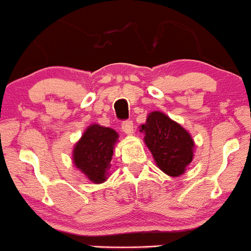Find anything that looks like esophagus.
Segmentation results:
<instances>
[{
	"mask_svg": "<svg viewBox=\"0 0 251 251\" xmlns=\"http://www.w3.org/2000/svg\"><path fill=\"white\" fill-rule=\"evenodd\" d=\"M121 126H122V130L125 131L126 134H133L134 133V126H133V121L130 120H126V121H123L122 123H121Z\"/></svg>",
	"mask_w": 251,
	"mask_h": 251,
	"instance_id": "obj_1",
	"label": "esophagus"
}]
</instances>
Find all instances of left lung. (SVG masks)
Segmentation results:
<instances>
[{
  "instance_id": "obj_1",
  "label": "left lung",
  "mask_w": 251,
  "mask_h": 251,
  "mask_svg": "<svg viewBox=\"0 0 251 251\" xmlns=\"http://www.w3.org/2000/svg\"><path fill=\"white\" fill-rule=\"evenodd\" d=\"M145 142L152 152L158 168L172 177L184 174L193 160L194 141L187 130L163 112L148 115L142 125Z\"/></svg>"
}]
</instances>
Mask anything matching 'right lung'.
<instances>
[{"label":"right lung","instance_id":"1","mask_svg":"<svg viewBox=\"0 0 251 251\" xmlns=\"http://www.w3.org/2000/svg\"><path fill=\"white\" fill-rule=\"evenodd\" d=\"M117 137L118 134L112 129L93 125L75 145L73 160L92 182L101 183L106 179Z\"/></svg>","mask_w":251,"mask_h":251}]
</instances>
